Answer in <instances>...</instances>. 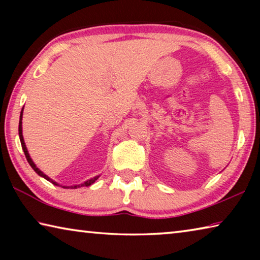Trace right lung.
Segmentation results:
<instances>
[{"mask_svg": "<svg viewBox=\"0 0 260 260\" xmlns=\"http://www.w3.org/2000/svg\"><path fill=\"white\" fill-rule=\"evenodd\" d=\"M23 110H24V108H23ZM23 110H21V112H20V118H19V127H18V132H19V139H20V143H21V148H23V150H24V153H25V156H26V159H27V161H28V164L32 166V169L35 171V172H37L39 175H40V177H42V178H45L46 180H48V181H50L51 183H54V184H56V186H59L58 183L57 182H55L54 180H51L49 177H47V175L43 173V172H41L40 170L38 169L37 167V165L34 164V161L32 160V158L29 157V153H28V151H27V148H26V146H25V142H24V138H23V127H21V118H23ZM100 178V175H98V177H94L93 179H89V180H87V181H85L83 183H81V184H76V186H69V187H67V186H61L63 188H72V189H77V188H80V187H88V186H90V184H93L96 180H98Z\"/></svg>", "mask_w": 260, "mask_h": 260, "instance_id": "1", "label": "right lung"}]
</instances>
